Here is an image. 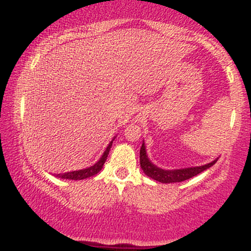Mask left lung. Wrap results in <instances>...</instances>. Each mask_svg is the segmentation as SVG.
<instances>
[{
    "instance_id": "8db88e82",
    "label": "left lung",
    "mask_w": 251,
    "mask_h": 251,
    "mask_svg": "<svg viewBox=\"0 0 251 251\" xmlns=\"http://www.w3.org/2000/svg\"><path fill=\"white\" fill-rule=\"evenodd\" d=\"M216 162H217V159H215L214 162L209 164H205V165L195 166V168L164 170L155 166L154 164H152L151 160L149 159L148 154H146V148L144 142L142 148H140V168L143 169V171L145 172L146 176L151 177L152 179L160 181V183H178V181L190 179V178L195 177V176L203 172L204 170H208L209 168H211Z\"/></svg>"
}]
</instances>
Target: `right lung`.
Wrapping results in <instances>:
<instances>
[{
    "label": "right lung",
    "mask_w": 251,
    "mask_h": 251,
    "mask_svg": "<svg viewBox=\"0 0 251 251\" xmlns=\"http://www.w3.org/2000/svg\"><path fill=\"white\" fill-rule=\"evenodd\" d=\"M114 139H112V142L108 144V146L106 148L105 152L101 155L98 162L94 164L93 166H89L87 169H82V170H77V171H71V172H65V174H57L56 177L62 178V179H73V180H81L85 179V178L92 177V176L97 175L100 170L102 169L103 164H105L106 159H107V155L109 153V150L112 148V143H113Z\"/></svg>",
    "instance_id": "1"
}]
</instances>
